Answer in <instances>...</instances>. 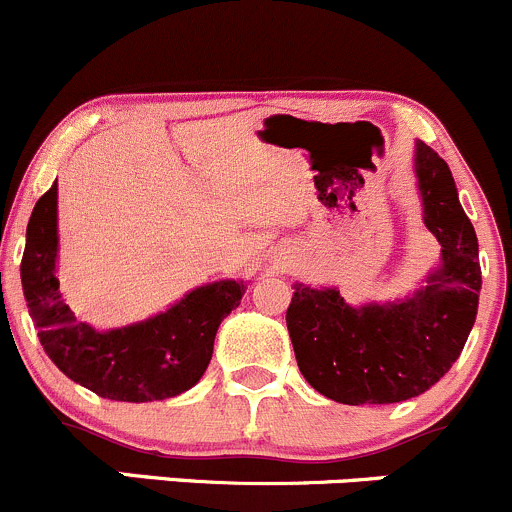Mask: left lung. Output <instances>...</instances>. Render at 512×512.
<instances>
[{"label": "left lung", "mask_w": 512, "mask_h": 512, "mask_svg": "<svg viewBox=\"0 0 512 512\" xmlns=\"http://www.w3.org/2000/svg\"><path fill=\"white\" fill-rule=\"evenodd\" d=\"M414 173L423 225L441 265L394 302H344L337 287L294 285L287 329L312 389L349 406L399 404L431 389L466 347L478 314V237L458 200L451 168L416 141Z\"/></svg>", "instance_id": "1"}]
</instances>
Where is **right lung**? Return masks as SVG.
<instances>
[{
  "label": "right lung",
  "instance_id": "obj_1",
  "mask_svg": "<svg viewBox=\"0 0 512 512\" xmlns=\"http://www.w3.org/2000/svg\"><path fill=\"white\" fill-rule=\"evenodd\" d=\"M59 188L34 205L22 257V289L49 359L84 389L111 401H163L193 389L213 359L220 322L240 304L245 280L195 287L165 312L116 329L79 322L64 302L59 262Z\"/></svg>",
  "mask_w": 512,
  "mask_h": 512
}]
</instances>
